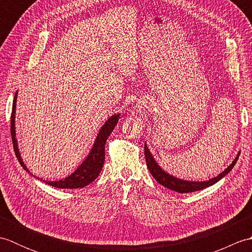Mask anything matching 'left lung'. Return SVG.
Returning <instances> with one entry per match:
<instances>
[{"instance_id":"8db88e82","label":"left lung","mask_w":252,"mask_h":252,"mask_svg":"<svg viewBox=\"0 0 252 252\" xmlns=\"http://www.w3.org/2000/svg\"><path fill=\"white\" fill-rule=\"evenodd\" d=\"M144 151H145V158H146V163L149 172L152 173V175L155 178L159 184H161L162 186L167 187L169 189H172L174 191L178 192H191V191H196V190H200L206 189V187L211 186L213 184H216L217 182L220 181L221 179H223L229 171L233 169V167L236 163L237 159L239 157V154L237 155V157L234 159V161L228 165V167L223 171L222 173L219 174L218 176L213 179H210L209 181H205V182H192V181H184L175 178L173 175H170L169 173L165 172L161 168L159 167V164L156 162V160L154 159L153 155L149 152L148 147L146 146L145 143V147H144Z\"/></svg>"}]
</instances>
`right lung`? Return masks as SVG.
<instances>
[{
  "mask_svg": "<svg viewBox=\"0 0 252 252\" xmlns=\"http://www.w3.org/2000/svg\"><path fill=\"white\" fill-rule=\"evenodd\" d=\"M16 101H17V92L15 93L14 100H13V109H12V116H10V134H12V141L14 145V151L16 154V157L18 158V161L21 164L27 172L29 170L27 169L26 164L24 163L23 159L20 157L19 149L17 145V140H16V133H15V112H16ZM119 120V114L111 116L108 120L105 122V125L101 126L99 130L97 137H96L94 145L91 149L89 156L87 159L79 165V168L74 171L72 174H70L67 178L60 181L51 182V181H43L46 184L51 186L57 187V189H82V187L89 185L90 183L97 178L101 168L104 165L105 161V144L107 138L110 135L112 130L115 129L117 126V122ZM39 179V178H36ZM42 181V179H40Z\"/></svg>",
  "mask_w": 252,
  "mask_h": 252,
  "instance_id": "obj_1",
  "label": "right lung"
}]
</instances>
